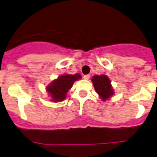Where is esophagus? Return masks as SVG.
I'll list each match as a JSON object with an SVG mask.
<instances>
[{
    "label": "esophagus",
    "mask_w": 157,
    "mask_h": 157,
    "mask_svg": "<svg viewBox=\"0 0 157 157\" xmlns=\"http://www.w3.org/2000/svg\"><path fill=\"white\" fill-rule=\"evenodd\" d=\"M90 75H86L83 76V78H84V79H86V80L90 79Z\"/></svg>",
    "instance_id": "esophagus-1"
}]
</instances>
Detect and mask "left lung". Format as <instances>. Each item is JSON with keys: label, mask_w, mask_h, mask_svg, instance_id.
<instances>
[{"label": "left lung", "mask_w": 157, "mask_h": 157, "mask_svg": "<svg viewBox=\"0 0 157 157\" xmlns=\"http://www.w3.org/2000/svg\"><path fill=\"white\" fill-rule=\"evenodd\" d=\"M91 81L94 84L95 91L98 94L99 98L101 99V101H107L114 95L115 91L111 84V80L107 75H94Z\"/></svg>", "instance_id": "left-lung-1"}]
</instances>
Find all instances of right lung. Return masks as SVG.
<instances>
[{
    "mask_svg": "<svg viewBox=\"0 0 157 157\" xmlns=\"http://www.w3.org/2000/svg\"><path fill=\"white\" fill-rule=\"evenodd\" d=\"M82 78L80 74H63L51 82L46 86L45 90L52 102H61L66 98L67 93L72 87L75 81Z\"/></svg>",
    "mask_w": 157,
    "mask_h": 157,
    "instance_id": "right-lung-1",
    "label": "right lung"
}]
</instances>
